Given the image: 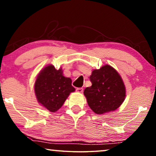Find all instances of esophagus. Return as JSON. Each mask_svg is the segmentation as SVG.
I'll return each instance as SVG.
<instances>
[{"label":"esophagus","instance_id":"esophagus-1","mask_svg":"<svg viewBox=\"0 0 156 156\" xmlns=\"http://www.w3.org/2000/svg\"><path fill=\"white\" fill-rule=\"evenodd\" d=\"M76 92H78V93H83V88L82 87H77V88L76 89Z\"/></svg>","mask_w":156,"mask_h":156}]
</instances>
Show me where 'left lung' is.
I'll use <instances>...</instances> for the list:
<instances>
[{
    "instance_id": "left-lung-1",
    "label": "left lung",
    "mask_w": 156,
    "mask_h": 156,
    "mask_svg": "<svg viewBox=\"0 0 156 156\" xmlns=\"http://www.w3.org/2000/svg\"><path fill=\"white\" fill-rule=\"evenodd\" d=\"M90 87L84 95L92 110L98 115L114 111L124 102L126 90L122 79L115 69L105 65L94 70L90 77Z\"/></svg>"
}]
</instances>
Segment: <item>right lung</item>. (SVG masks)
<instances>
[{
    "label": "right lung",
    "mask_w": 156,
    "mask_h": 156,
    "mask_svg": "<svg viewBox=\"0 0 156 156\" xmlns=\"http://www.w3.org/2000/svg\"><path fill=\"white\" fill-rule=\"evenodd\" d=\"M71 83V78L63 76L61 69L48 66L39 73L35 82L37 100L46 109L54 112L62 107L69 94L75 91Z\"/></svg>",
    "instance_id": "add662e5"
}]
</instances>
